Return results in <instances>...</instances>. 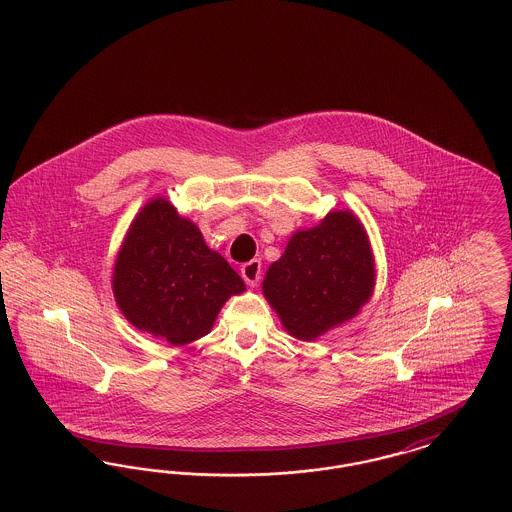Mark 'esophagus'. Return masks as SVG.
Instances as JSON below:
<instances>
[{
  "label": "esophagus",
  "mask_w": 512,
  "mask_h": 512,
  "mask_svg": "<svg viewBox=\"0 0 512 512\" xmlns=\"http://www.w3.org/2000/svg\"><path fill=\"white\" fill-rule=\"evenodd\" d=\"M242 278H244L245 284L257 286L259 278H261V261L253 259V261L242 265Z\"/></svg>",
  "instance_id": "esophagus-1"
}]
</instances>
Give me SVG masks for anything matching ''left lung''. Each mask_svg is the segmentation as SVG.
I'll use <instances>...</instances> for the list:
<instances>
[{"mask_svg":"<svg viewBox=\"0 0 512 512\" xmlns=\"http://www.w3.org/2000/svg\"><path fill=\"white\" fill-rule=\"evenodd\" d=\"M374 255L361 220L349 211L328 213L297 230L272 263L263 293L293 338L317 340L355 317L374 290Z\"/></svg>","mask_w":512,"mask_h":512,"instance_id":"obj_1","label":"left lung"}]
</instances>
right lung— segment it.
Returning <instances> with one entry per match:
<instances>
[{
  "label": "right lung",
  "mask_w": 512,
  "mask_h": 512,
  "mask_svg": "<svg viewBox=\"0 0 512 512\" xmlns=\"http://www.w3.org/2000/svg\"><path fill=\"white\" fill-rule=\"evenodd\" d=\"M242 292L240 274L165 197L132 220L113 270L117 305L132 326L184 345L207 336L228 297Z\"/></svg>",
  "instance_id": "1"
}]
</instances>
